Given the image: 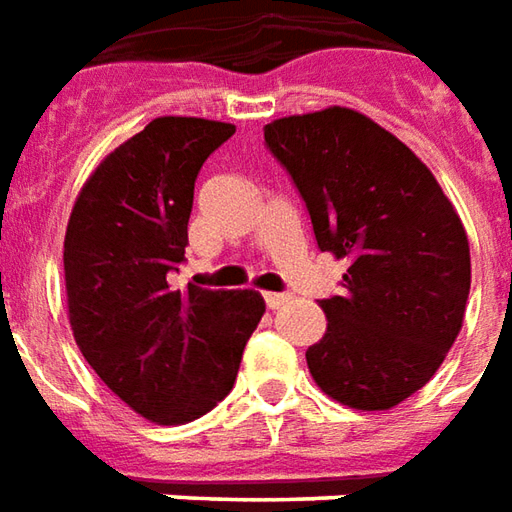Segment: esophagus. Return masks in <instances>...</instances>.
Returning <instances> with one entry per match:
<instances>
[{"label":"esophagus","instance_id":"34e87169","mask_svg":"<svg viewBox=\"0 0 512 512\" xmlns=\"http://www.w3.org/2000/svg\"><path fill=\"white\" fill-rule=\"evenodd\" d=\"M289 300V295H281V292H264V303L267 308H281Z\"/></svg>","mask_w":512,"mask_h":512}]
</instances>
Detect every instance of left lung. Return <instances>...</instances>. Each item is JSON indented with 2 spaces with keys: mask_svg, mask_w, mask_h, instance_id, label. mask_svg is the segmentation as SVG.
I'll use <instances>...</instances> for the list:
<instances>
[{
  "mask_svg": "<svg viewBox=\"0 0 512 512\" xmlns=\"http://www.w3.org/2000/svg\"><path fill=\"white\" fill-rule=\"evenodd\" d=\"M264 143L306 201L320 250L350 267L320 300L328 328L306 350L328 397L389 411L436 375L471 286L466 228L436 176L391 132L347 107L289 115Z\"/></svg>",
  "mask_w": 512,
  "mask_h": 512,
  "instance_id": "1",
  "label": "left lung"
}]
</instances>
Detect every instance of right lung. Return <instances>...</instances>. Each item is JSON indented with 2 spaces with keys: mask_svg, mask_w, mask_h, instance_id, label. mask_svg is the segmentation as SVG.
Instances as JSON below:
<instances>
[{
  "mask_svg": "<svg viewBox=\"0 0 512 512\" xmlns=\"http://www.w3.org/2000/svg\"><path fill=\"white\" fill-rule=\"evenodd\" d=\"M234 134L206 118H154L90 173L65 228L71 331L96 375L132 411L184 424L237 380L264 314L253 289H176L195 179Z\"/></svg>",
  "mask_w": 512,
  "mask_h": 512,
  "instance_id": "add662e5",
  "label": "right lung"
}]
</instances>
